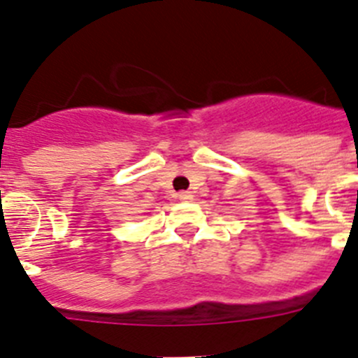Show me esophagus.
<instances>
[{
	"mask_svg": "<svg viewBox=\"0 0 358 358\" xmlns=\"http://www.w3.org/2000/svg\"><path fill=\"white\" fill-rule=\"evenodd\" d=\"M192 194L191 192H178V199H182V201H185V199H191Z\"/></svg>",
	"mask_w": 358,
	"mask_h": 358,
	"instance_id": "1",
	"label": "esophagus"
}]
</instances>
